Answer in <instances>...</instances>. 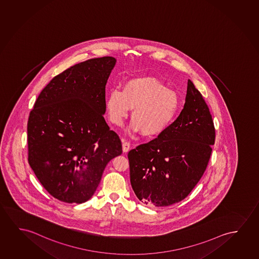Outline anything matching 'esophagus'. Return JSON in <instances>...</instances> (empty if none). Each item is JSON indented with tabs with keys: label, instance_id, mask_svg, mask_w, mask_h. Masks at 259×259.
Instances as JSON below:
<instances>
[{
	"label": "esophagus",
	"instance_id": "esophagus-1",
	"mask_svg": "<svg viewBox=\"0 0 259 259\" xmlns=\"http://www.w3.org/2000/svg\"><path fill=\"white\" fill-rule=\"evenodd\" d=\"M122 145H123V152H127L130 150V143H128L124 140H122Z\"/></svg>",
	"mask_w": 259,
	"mask_h": 259
}]
</instances>
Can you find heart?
<instances>
[{
	"instance_id": "obj_1",
	"label": "heart",
	"mask_w": 259,
	"mask_h": 259,
	"mask_svg": "<svg viewBox=\"0 0 259 259\" xmlns=\"http://www.w3.org/2000/svg\"><path fill=\"white\" fill-rule=\"evenodd\" d=\"M179 97L160 80L151 77L135 78L123 84V91L114 89L108 93L106 109L108 118L121 125L132 110V129L147 137L159 136L175 118Z\"/></svg>"
}]
</instances>
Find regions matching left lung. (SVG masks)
Segmentation results:
<instances>
[{"label":"left lung","instance_id":"left-lung-1","mask_svg":"<svg viewBox=\"0 0 259 259\" xmlns=\"http://www.w3.org/2000/svg\"><path fill=\"white\" fill-rule=\"evenodd\" d=\"M214 142L209 108L188 80L179 117L157 138L128 152L130 181L137 198L155 207L185 199L203 177Z\"/></svg>","mask_w":259,"mask_h":259}]
</instances>
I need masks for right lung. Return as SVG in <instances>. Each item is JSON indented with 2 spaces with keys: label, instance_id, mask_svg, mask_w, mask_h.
Listing matches in <instances>:
<instances>
[{
  "label": "right lung",
  "instance_id": "right-lung-1",
  "mask_svg": "<svg viewBox=\"0 0 259 259\" xmlns=\"http://www.w3.org/2000/svg\"><path fill=\"white\" fill-rule=\"evenodd\" d=\"M104 56L54 77L29 113L28 160L56 199L82 203L92 197L107 164L122 153L119 136L106 123V84L115 64Z\"/></svg>",
  "mask_w": 259,
  "mask_h": 259
}]
</instances>
